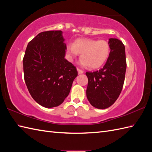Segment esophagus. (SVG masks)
<instances>
[{
	"mask_svg": "<svg viewBox=\"0 0 152 152\" xmlns=\"http://www.w3.org/2000/svg\"><path fill=\"white\" fill-rule=\"evenodd\" d=\"M77 70H78V72L79 74H83V71L82 70L79 69H77Z\"/></svg>",
	"mask_w": 152,
	"mask_h": 152,
	"instance_id": "esophagus-1",
	"label": "esophagus"
}]
</instances>
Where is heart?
<instances>
[{"mask_svg": "<svg viewBox=\"0 0 152 152\" xmlns=\"http://www.w3.org/2000/svg\"><path fill=\"white\" fill-rule=\"evenodd\" d=\"M67 53L70 58L80 56V64L88 66L91 69L102 66L107 61L110 55V46L106 40H95L88 38L77 39L72 45H68Z\"/></svg>", "mask_w": 152, "mask_h": 152, "instance_id": "heart-1", "label": "heart"}]
</instances>
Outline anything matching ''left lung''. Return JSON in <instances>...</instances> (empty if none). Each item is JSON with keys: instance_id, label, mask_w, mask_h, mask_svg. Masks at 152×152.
<instances>
[{"instance_id": "obj_1", "label": "left lung", "mask_w": 152, "mask_h": 152, "mask_svg": "<svg viewBox=\"0 0 152 152\" xmlns=\"http://www.w3.org/2000/svg\"><path fill=\"white\" fill-rule=\"evenodd\" d=\"M109 57L102 69L86 72L88 84L86 95L93 107L105 109L119 97L124 86L127 68L125 46L117 38H110Z\"/></svg>"}]
</instances>
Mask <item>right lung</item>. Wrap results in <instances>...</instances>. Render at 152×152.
<instances>
[{
	"mask_svg": "<svg viewBox=\"0 0 152 152\" xmlns=\"http://www.w3.org/2000/svg\"><path fill=\"white\" fill-rule=\"evenodd\" d=\"M64 42L61 31L40 33L28 42L23 59L28 91L45 108L62 104L78 76L76 67L64 58Z\"/></svg>",
	"mask_w": 152,
	"mask_h": 152,
	"instance_id": "obj_1",
	"label": "right lung"
}]
</instances>
